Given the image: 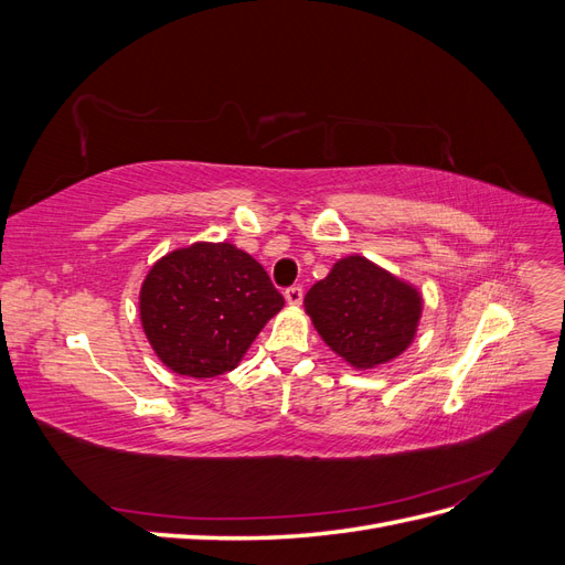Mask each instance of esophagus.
<instances>
[{
  "instance_id": "esophagus-1",
  "label": "esophagus",
  "mask_w": 565,
  "mask_h": 565,
  "mask_svg": "<svg viewBox=\"0 0 565 565\" xmlns=\"http://www.w3.org/2000/svg\"><path fill=\"white\" fill-rule=\"evenodd\" d=\"M301 299H303V289H301L299 285H292V287L285 289V301H287L289 306H299Z\"/></svg>"
}]
</instances>
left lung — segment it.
<instances>
[{"label": "left lung", "instance_id": "8db88e82", "mask_svg": "<svg viewBox=\"0 0 565 565\" xmlns=\"http://www.w3.org/2000/svg\"><path fill=\"white\" fill-rule=\"evenodd\" d=\"M303 306L324 344L358 370L398 358L413 344L422 316L413 285L355 254L337 262L306 292Z\"/></svg>", "mask_w": 565, "mask_h": 565}]
</instances>
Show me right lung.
Listing matches in <instances>:
<instances>
[{"instance_id": "add662e5", "label": "right lung", "mask_w": 565, "mask_h": 565, "mask_svg": "<svg viewBox=\"0 0 565 565\" xmlns=\"http://www.w3.org/2000/svg\"><path fill=\"white\" fill-rule=\"evenodd\" d=\"M282 306L264 266L231 243H195L162 256L139 295L152 351L195 380L231 372Z\"/></svg>"}]
</instances>
